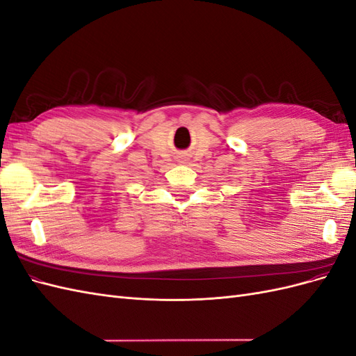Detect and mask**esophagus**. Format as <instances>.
<instances>
[{"instance_id": "1", "label": "esophagus", "mask_w": 356, "mask_h": 356, "mask_svg": "<svg viewBox=\"0 0 356 356\" xmlns=\"http://www.w3.org/2000/svg\"><path fill=\"white\" fill-rule=\"evenodd\" d=\"M181 161H182V160H181ZM182 163H184V161H182Z\"/></svg>"}]
</instances>
